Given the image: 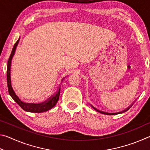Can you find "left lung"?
<instances>
[{
	"mask_svg": "<svg viewBox=\"0 0 150 150\" xmlns=\"http://www.w3.org/2000/svg\"><path fill=\"white\" fill-rule=\"evenodd\" d=\"M91 106H92V105H91ZM92 107H93V108L94 109H95V110H97V111H98V112H102V113H103V114H105V112H100V110H97V109H96V108H95V107H93V106H92Z\"/></svg>",
	"mask_w": 150,
	"mask_h": 150,
	"instance_id": "8db88e82",
	"label": "left lung"
}]
</instances>
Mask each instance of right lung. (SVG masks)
I'll use <instances>...</instances> for the list:
<instances>
[{"label": "right lung", "instance_id": "obj_1", "mask_svg": "<svg viewBox=\"0 0 150 150\" xmlns=\"http://www.w3.org/2000/svg\"><path fill=\"white\" fill-rule=\"evenodd\" d=\"M20 40V38L18 40V41L15 43L14 45V47L12 48V52L11 54V55L8 58V64H7V71H6V77H7V85H8V89L9 95L11 96V97L13 98L14 101H16V103L20 107H21L23 110L30 112H35V113H40L43 112H45L50 110L51 108L54 107L56 105L58 100L59 98V94H60V87L59 89L54 95L51 96L50 98L45 101V102L40 103V104H34V103H24L22 102L20 100L16 94H15L14 90L12 89V86H11V62L12 57H13L15 51H16V47L18 44V42ZM63 81V80H62Z\"/></svg>", "mask_w": 150, "mask_h": 150}]
</instances>
